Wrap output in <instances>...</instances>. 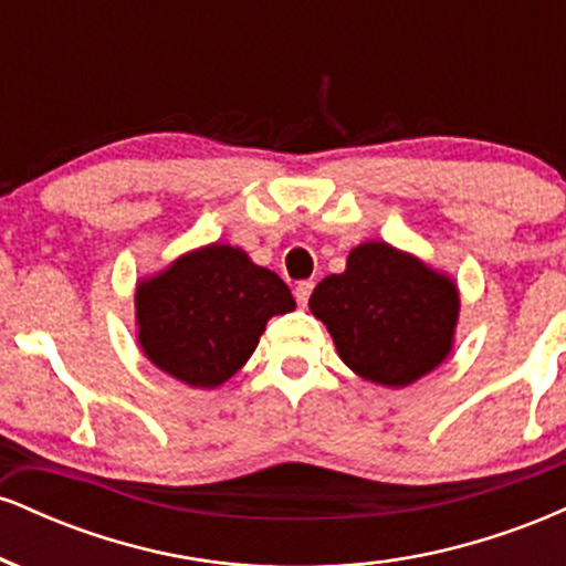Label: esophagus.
<instances>
[{"mask_svg": "<svg viewBox=\"0 0 566 566\" xmlns=\"http://www.w3.org/2000/svg\"><path fill=\"white\" fill-rule=\"evenodd\" d=\"M311 292H314V282H311V279H305V282H297L295 284V301L305 305V303H308Z\"/></svg>", "mask_w": 566, "mask_h": 566, "instance_id": "34e87169", "label": "esophagus"}]
</instances>
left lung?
<instances>
[{
	"label": "left lung",
	"mask_w": 566,
	"mask_h": 566,
	"mask_svg": "<svg viewBox=\"0 0 566 566\" xmlns=\"http://www.w3.org/2000/svg\"><path fill=\"white\" fill-rule=\"evenodd\" d=\"M311 314L359 378L405 388L450 356L460 295L447 274L386 242L348 252L346 271L316 284Z\"/></svg>",
	"instance_id": "8db88e82"
}]
</instances>
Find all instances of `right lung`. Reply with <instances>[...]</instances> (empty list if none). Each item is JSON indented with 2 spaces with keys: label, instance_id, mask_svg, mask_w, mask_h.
<instances>
[{
  "label": "right lung",
  "instance_id": "obj_1",
  "mask_svg": "<svg viewBox=\"0 0 566 566\" xmlns=\"http://www.w3.org/2000/svg\"><path fill=\"white\" fill-rule=\"evenodd\" d=\"M292 308L295 297L274 271L218 242L186 252L135 290L143 354L193 388H216L237 375L265 322Z\"/></svg>",
  "mask_w": 566,
  "mask_h": 566
}]
</instances>
